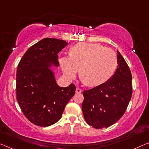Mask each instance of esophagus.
Returning <instances> with one entry per match:
<instances>
[{"mask_svg":"<svg viewBox=\"0 0 149 149\" xmlns=\"http://www.w3.org/2000/svg\"><path fill=\"white\" fill-rule=\"evenodd\" d=\"M75 92H76V93H81V89L77 87V88H76V89H75Z\"/></svg>","mask_w":149,"mask_h":149,"instance_id":"1","label":"esophagus"}]
</instances>
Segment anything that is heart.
I'll return each instance as SVG.
<instances>
[{
	"label": "heart",
	"mask_w": 149,
	"mask_h": 149,
	"mask_svg": "<svg viewBox=\"0 0 149 149\" xmlns=\"http://www.w3.org/2000/svg\"><path fill=\"white\" fill-rule=\"evenodd\" d=\"M62 72L68 79H73L79 72L88 86L104 83L114 74L117 58L113 49L99 44L80 43L71 49V56L60 58Z\"/></svg>",
	"instance_id": "obj_1"
}]
</instances>
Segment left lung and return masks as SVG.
<instances>
[{"instance_id": "obj_1", "label": "left lung", "mask_w": 149, "mask_h": 149, "mask_svg": "<svg viewBox=\"0 0 149 149\" xmlns=\"http://www.w3.org/2000/svg\"><path fill=\"white\" fill-rule=\"evenodd\" d=\"M117 68L105 83L83 91L82 111L87 123L95 129L109 127L125 112L132 96V75L117 51Z\"/></svg>"}]
</instances>
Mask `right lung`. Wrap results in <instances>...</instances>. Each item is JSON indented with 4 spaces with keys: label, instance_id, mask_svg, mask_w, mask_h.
<instances>
[{
    "label": "right lung",
    "instance_id": "1",
    "mask_svg": "<svg viewBox=\"0 0 149 149\" xmlns=\"http://www.w3.org/2000/svg\"><path fill=\"white\" fill-rule=\"evenodd\" d=\"M68 42L46 38L26 52L18 65L16 99L26 117L34 125L48 127L60 119L75 86L56 83L51 68L59 66L58 54Z\"/></svg>",
    "mask_w": 149,
    "mask_h": 149
}]
</instances>
